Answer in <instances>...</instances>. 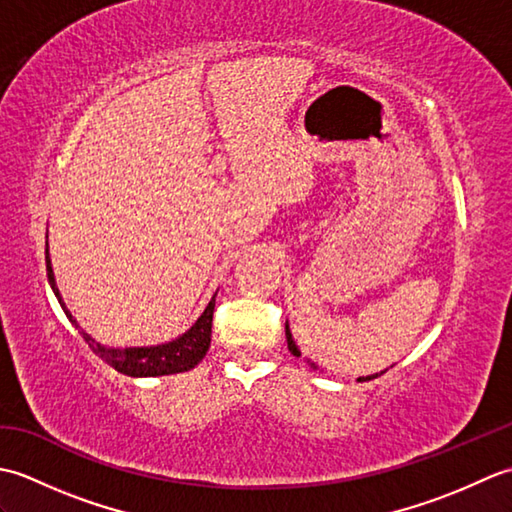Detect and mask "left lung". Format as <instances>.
<instances>
[{
	"label": "left lung",
	"mask_w": 512,
	"mask_h": 512,
	"mask_svg": "<svg viewBox=\"0 0 512 512\" xmlns=\"http://www.w3.org/2000/svg\"><path fill=\"white\" fill-rule=\"evenodd\" d=\"M286 341H288V350L295 354V356H301V352H299V347H297V343H295V339H292V332H290V325H288V321H286ZM308 361V365L310 367H314V369H319V365H314L310 358H306ZM380 374H385V372H380ZM380 374H372V376H361L358 380H361V383H365V380H372V378H376V376H380Z\"/></svg>",
	"instance_id": "1"
}]
</instances>
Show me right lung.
I'll use <instances>...</instances> for the list:
<instances>
[{
	"label": "right lung",
	"instance_id": "right-lung-1",
	"mask_svg": "<svg viewBox=\"0 0 512 512\" xmlns=\"http://www.w3.org/2000/svg\"><path fill=\"white\" fill-rule=\"evenodd\" d=\"M46 268H48V281L52 286V292H54V297L59 299L65 317H68L74 328L81 332L85 343L92 347V352L99 354L107 365L116 369V372L134 376V378L180 374V372H189V369H193L206 356V352H209L217 292L211 297L209 306L202 310L200 317L195 319L187 330L169 334L162 341L158 339V341H149V343H118V341H110V339H101V336H94L92 332L85 330L83 325L76 321L70 308L65 306L61 290L57 286V279H54L48 244H46Z\"/></svg>",
	"mask_w": 512,
	"mask_h": 512
}]
</instances>
